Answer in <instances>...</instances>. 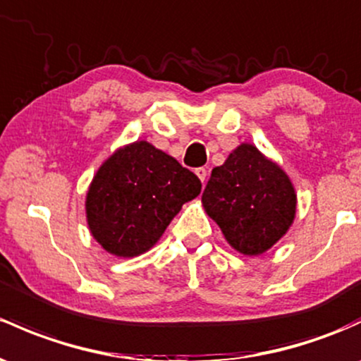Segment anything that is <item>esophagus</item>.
<instances>
[{"instance_id":"esophagus-1","label":"esophagus","mask_w":361,"mask_h":361,"mask_svg":"<svg viewBox=\"0 0 361 361\" xmlns=\"http://www.w3.org/2000/svg\"><path fill=\"white\" fill-rule=\"evenodd\" d=\"M195 174L199 176V180L202 181V185L206 183V178H207V169L206 168H197L195 169Z\"/></svg>"}]
</instances>
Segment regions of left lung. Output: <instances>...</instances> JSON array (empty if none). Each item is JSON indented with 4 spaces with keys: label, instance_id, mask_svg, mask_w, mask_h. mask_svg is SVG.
<instances>
[{
    "label": "left lung",
    "instance_id": "obj_1",
    "mask_svg": "<svg viewBox=\"0 0 361 361\" xmlns=\"http://www.w3.org/2000/svg\"><path fill=\"white\" fill-rule=\"evenodd\" d=\"M202 204L238 252L257 256L289 230L295 192L282 168L249 143L237 147L212 169Z\"/></svg>",
    "mask_w": 361,
    "mask_h": 361
}]
</instances>
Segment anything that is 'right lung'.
Returning <instances> with one entry per match:
<instances>
[{
    "label": "right lung",
    "instance_id": "1",
    "mask_svg": "<svg viewBox=\"0 0 361 361\" xmlns=\"http://www.w3.org/2000/svg\"><path fill=\"white\" fill-rule=\"evenodd\" d=\"M200 188L199 178L174 157L147 142L131 143L112 154L91 181V235L114 256L147 252Z\"/></svg>",
    "mask_w": 361,
    "mask_h": 361
}]
</instances>
